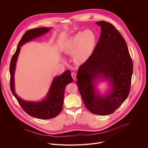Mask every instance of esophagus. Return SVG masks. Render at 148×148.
Returning <instances> with one entry per match:
<instances>
[{
	"label": "esophagus",
	"mask_w": 148,
	"mask_h": 148,
	"mask_svg": "<svg viewBox=\"0 0 148 148\" xmlns=\"http://www.w3.org/2000/svg\"><path fill=\"white\" fill-rule=\"evenodd\" d=\"M71 76H72L73 79L74 80H75L76 79V73H71Z\"/></svg>",
	"instance_id": "obj_1"
}]
</instances>
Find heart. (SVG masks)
<instances>
[{"instance_id":"1","label":"heart","mask_w":148,"mask_h":148,"mask_svg":"<svg viewBox=\"0 0 148 148\" xmlns=\"http://www.w3.org/2000/svg\"><path fill=\"white\" fill-rule=\"evenodd\" d=\"M97 36L90 29L80 31L71 36L64 46L66 55H73L75 60L80 63L85 62L91 56L96 46Z\"/></svg>"}]
</instances>
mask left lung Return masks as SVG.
<instances>
[{"mask_svg":"<svg viewBox=\"0 0 148 148\" xmlns=\"http://www.w3.org/2000/svg\"><path fill=\"white\" fill-rule=\"evenodd\" d=\"M101 34L91 56L79 68L77 84L86 108L92 113H113L127 99L131 84L133 63L127 43L110 23L97 21ZM98 79L108 81V92H98Z\"/></svg>","mask_w":148,"mask_h":148,"instance_id":"obj_1","label":"left lung"}]
</instances>
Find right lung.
Instances as JSON below:
<instances>
[{
    "label": "right lung",
    "mask_w": 148,
    "mask_h": 148,
    "mask_svg": "<svg viewBox=\"0 0 148 148\" xmlns=\"http://www.w3.org/2000/svg\"><path fill=\"white\" fill-rule=\"evenodd\" d=\"M51 29V28L49 27H40L27 31L18 43L16 52L12 57L10 66V88L12 94L27 114L40 119L54 118L62 110L65 88L66 85L73 82L71 71L67 70L61 75L55 76L45 97L39 101H25L17 95L15 90L14 73L21 47L25 43L48 33Z\"/></svg>",
    "instance_id": "1"
}]
</instances>
